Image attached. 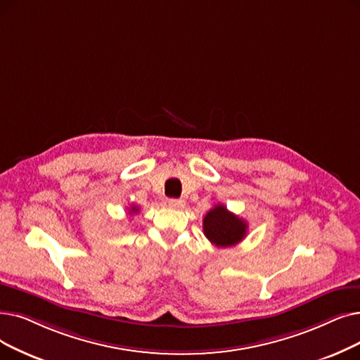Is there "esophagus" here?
<instances>
[{
	"label": "esophagus",
	"instance_id": "esophagus-1",
	"mask_svg": "<svg viewBox=\"0 0 360 360\" xmlns=\"http://www.w3.org/2000/svg\"><path fill=\"white\" fill-rule=\"evenodd\" d=\"M166 206L172 209H182L185 206L184 200H176V198H169L166 200Z\"/></svg>",
	"mask_w": 360,
	"mask_h": 360
}]
</instances>
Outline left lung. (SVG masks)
<instances>
[{
  "label": "left lung",
  "mask_w": 360,
  "mask_h": 360,
  "mask_svg": "<svg viewBox=\"0 0 360 360\" xmlns=\"http://www.w3.org/2000/svg\"><path fill=\"white\" fill-rule=\"evenodd\" d=\"M202 231L206 238L216 247H231L247 236V222L231 213L224 205H217L202 219Z\"/></svg>",
  "instance_id": "obj_1"
}]
</instances>
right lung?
<instances>
[{
  "label": "right lung",
  "mask_w": 360,
  "mask_h": 360,
  "mask_svg": "<svg viewBox=\"0 0 360 360\" xmlns=\"http://www.w3.org/2000/svg\"><path fill=\"white\" fill-rule=\"evenodd\" d=\"M138 212V207L136 206H131V213H136Z\"/></svg>",
  "instance_id": "obj_1"
}]
</instances>
